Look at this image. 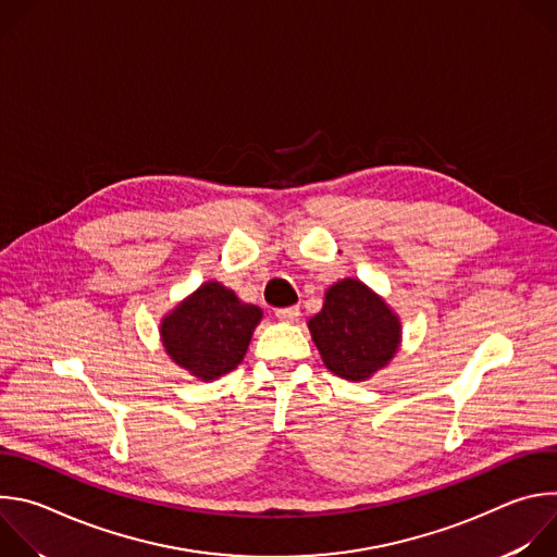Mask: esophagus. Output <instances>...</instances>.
Listing matches in <instances>:
<instances>
[{
  "label": "esophagus",
  "mask_w": 557,
  "mask_h": 557,
  "mask_svg": "<svg viewBox=\"0 0 557 557\" xmlns=\"http://www.w3.org/2000/svg\"><path fill=\"white\" fill-rule=\"evenodd\" d=\"M275 317L280 322H295L299 317V308L297 306H286V308H277Z\"/></svg>",
  "instance_id": "esophagus-1"
}]
</instances>
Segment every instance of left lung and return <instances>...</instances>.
Masks as SVG:
<instances>
[{"label":"left lung","mask_w":557,"mask_h":557,"mask_svg":"<svg viewBox=\"0 0 557 557\" xmlns=\"http://www.w3.org/2000/svg\"><path fill=\"white\" fill-rule=\"evenodd\" d=\"M324 366L348 381H366L385 368L401 344L396 312L363 282L346 277L326 290L324 308L308 320Z\"/></svg>","instance_id":"obj_1"}]
</instances>
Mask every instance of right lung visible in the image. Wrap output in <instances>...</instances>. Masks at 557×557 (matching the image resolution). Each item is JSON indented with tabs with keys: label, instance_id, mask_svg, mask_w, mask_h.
Wrapping results in <instances>:
<instances>
[{
	"label": "right lung",
	"instance_id": "obj_1",
	"mask_svg": "<svg viewBox=\"0 0 557 557\" xmlns=\"http://www.w3.org/2000/svg\"><path fill=\"white\" fill-rule=\"evenodd\" d=\"M262 308L245 304L220 282H205L161 320V339L174 363L213 381L243 363Z\"/></svg>",
	"mask_w": 557,
	"mask_h": 557
}]
</instances>
